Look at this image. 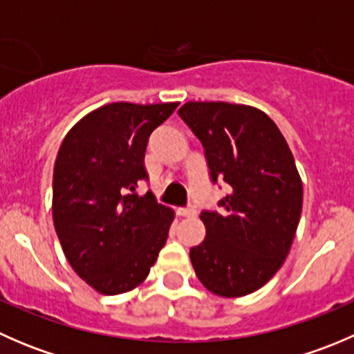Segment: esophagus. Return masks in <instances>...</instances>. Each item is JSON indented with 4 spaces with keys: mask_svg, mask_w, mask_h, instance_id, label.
<instances>
[{
    "mask_svg": "<svg viewBox=\"0 0 354 354\" xmlns=\"http://www.w3.org/2000/svg\"><path fill=\"white\" fill-rule=\"evenodd\" d=\"M178 214L181 217H195L197 216V210L194 207H181V209H178Z\"/></svg>",
    "mask_w": 354,
    "mask_h": 354,
    "instance_id": "obj_1",
    "label": "esophagus"
}]
</instances>
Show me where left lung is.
Instances as JSON below:
<instances>
[{
    "label": "left lung",
    "mask_w": 354,
    "mask_h": 354,
    "mask_svg": "<svg viewBox=\"0 0 354 354\" xmlns=\"http://www.w3.org/2000/svg\"><path fill=\"white\" fill-rule=\"evenodd\" d=\"M205 149L212 183L230 185L221 212L200 214L205 238L190 250L210 292L238 298L281 269L301 216L303 185L277 124L263 111L230 102H187L178 111Z\"/></svg>",
    "instance_id": "left-lung-1"
}]
</instances>
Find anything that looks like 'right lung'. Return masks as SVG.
I'll return each mask as SVG.
<instances>
[{
	"label": "right lung",
	"mask_w": 354,
	"mask_h": 354,
	"mask_svg": "<svg viewBox=\"0 0 354 354\" xmlns=\"http://www.w3.org/2000/svg\"><path fill=\"white\" fill-rule=\"evenodd\" d=\"M178 102H111L66 133L53 174V221L66 260L101 295H121L147 279L173 209L151 192L144 166L149 137Z\"/></svg>",
	"instance_id": "right-lung-1"
}]
</instances>
